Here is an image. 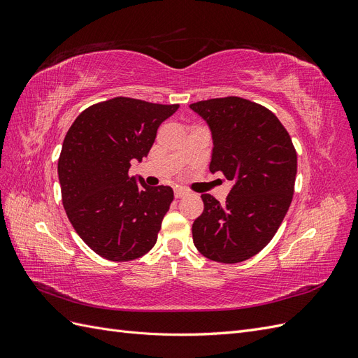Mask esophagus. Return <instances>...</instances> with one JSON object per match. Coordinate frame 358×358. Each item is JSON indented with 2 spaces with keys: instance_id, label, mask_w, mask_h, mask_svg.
I'll return each mask as SVG.
<instances>
[{
  "instance_id": "34e87169",
  "label": "esophagus",
  "mask_w": 358,
  "mask_h": 358,
  "mask_svg": "<svg viewBox=\"0 0 358 358\" xmlns=\"http://www.w3.org/2000/svg\"><path fill=\"white\" fill-rule=\"evenodd\" d=\"M185 196H188V191H187V189H183V188H175V197H176V199H182V197H185Z\"/></svg>"
}]
</instances>
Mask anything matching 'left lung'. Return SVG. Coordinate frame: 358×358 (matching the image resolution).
Here are the masks:
<instances>
[{
  "instance_id": "8db88e82",
  "label": "left lung",
  "mask_w": 358,
  "mask_h": 358,
  "mask_svg": "<svg viewBox=\"0 0 358 358\" xmlns=\"http://www.w3.org/2000/svg\"><path fill=\"white\" fill-rule=\"evenodd\" d=\"M189 107L212 131L210 171L233 182L222 206L201 194L204 209L192 224L194 245L212 262H245L272 241L288 212L297 175L294 145L275 113L241 96Z\"/></svg>"
}]
</instances>
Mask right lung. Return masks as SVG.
<instances>
[{"label":"right lung","mask_w":358,"mask_h":358,"mask_svg":"<svg viewBox=\"0 0 358 358\" xmlns=\"http://www.w3.org/2000/svg\"><path fill=\"white\" fill-rule=\"evenodd\" d=\"M178 109L116 96L85 109L67 131L58 159L62 204L100 257L131 262L154 248L173 189L138 185L128 170L148 157L158 127Z\"/></svg>","instance_id":"obj_1"}]
</instances>
